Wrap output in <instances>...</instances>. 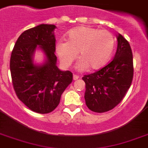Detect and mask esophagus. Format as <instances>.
<instances>
[{
	"instance_id": "esophagus-1",
	"label": "esophagus",
	"mask_w": 148,
	"mask_h": 148,
	"mask_svg": "<svg viewBox=\"0 0 148 148\" xmlns=\"http://www.w3.org/2000/svg\"><path fill=\"white\" fill-rule=\"evenodd\" d=\"M79 77H80L78 76V75H77V74H74V76H73V79H74V80H78V79H79Z\"/></svg>"
}]
</instances>
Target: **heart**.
Returning <instances> with one entry per match:
<instances>
[{
	"label": "heart",
	"mask_w": 148,
	"mask_h": 148,
	"mask_svg": "<svg viewBox=\"0 0 148 148\" xmlns=\"http://www.w3.org/2000/svg\"><path fill=\"white\" fill-rule=\"evenodd\" d=\"M115 38L106 29H97L88 26L72 29L66 35V42L58 41L55 53L62 65L68 68L79 54V70L99 69L107 63L113 52Z\"/></svg>",
	"instance_id": "1"
}]
</instances>
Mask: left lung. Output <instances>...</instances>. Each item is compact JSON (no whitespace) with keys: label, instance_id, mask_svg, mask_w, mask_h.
I'll list each match as a JSON object with an SVG mask.
<instances>
[{"label":"left lung","instance_id":"8db88e82","mask_svg":"<svg viewBox=\"0 0 148 148\" xmlns=\"http://www.w3.org/2000/svg\"><path fill=\"white\" fill-rule=\"evenodd\" d=\"M115 56L99 71L86 74V106L95 112H106L119 104L130 88L134 75L133 55L130 44L119 34Z\"/></svg>","mask_w":148,"mask_h":148}]
</instances>
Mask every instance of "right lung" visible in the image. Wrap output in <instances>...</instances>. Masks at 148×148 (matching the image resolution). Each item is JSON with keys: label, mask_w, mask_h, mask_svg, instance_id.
<instances>
[{"label": "right lung", "mask_w": 148, "mask_h": 148, "mask_svg": "<svg viewBox=\"0 0 148 148\" xmlns=\"http://www.w3.org/2000/svg\"><path fill=\"white\" fill-rule=\"evenodd\" d=\"M55 28V25L41 24L24 31L16 42L10 61L12 84L18 99L37 113L53 111L73 80L71 72L62 71L56 66ZM38 45L47 57V62L41 66L32 63Z\"/></svg>", "instance_id": "right-lung-1"}]
</instances>
